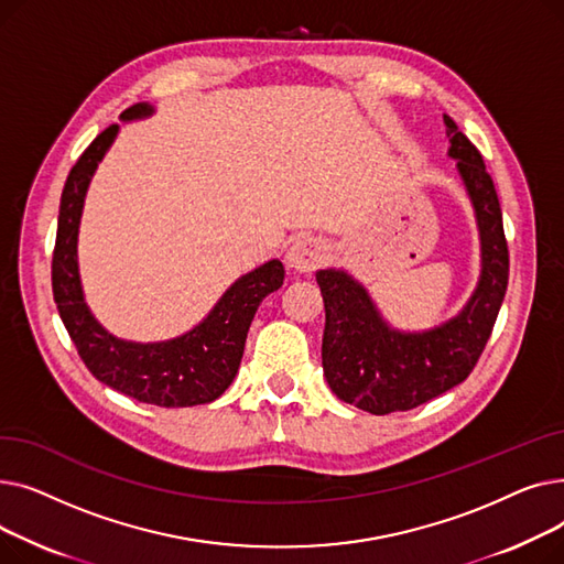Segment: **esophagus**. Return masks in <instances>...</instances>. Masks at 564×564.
<instances>
[{
	"mask_svg": "<svg viewBox=\"0 0 564 564\" xmlns=\"http://www.w3.org/2000/svg\"><path fill=\"white\" fill-rule=\"evenodd\" d=\"M324 260V245L315 237H300L285 253V264L292 272H313Z\"/></svg>",
	"mask_w": 564,
	"mask_h": 564,
	"instance_id": "34e87169",
	"label": "esophagus"
}]
</instances>
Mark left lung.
Instances as JSON below:
<instances>
[{"label": "left lung", "instance_id": "8db88e82", "mask_svg": "<svg viewBox=\"0 0 564 564\" xmlns=\"http://www.w3.org/2000/svg\"><path fill=\"white\" fill-rule=\"evenodd\" d=\"M448 158L476 215L480 279L464 308L425 332H402L381 315L361 281L345 270H317L324 302L322 368L338 400L375 416L421 406L462 383L476 368L508 290L510 256L500 203L482 155L443 113Z\"/></svg>", "mask_w": 564, "mask_h": 564}]
</instances>
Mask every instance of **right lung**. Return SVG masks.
I'll list each match as a JSON object with an SVG mask.
<instances>
[{
	"label": "right lung",
	"mask_w": 564,
	"mask_h": 564,
	"mask_svg": "<svg viewBox=\"0 0 564 564\" xmlns=\"http://www.w3.org/2000/svg\"><path fill=\"white\" fill-rule=\"evenodd\" d=\"M153 113V105L137 102L121 113V121H143ZM118 130L121 126H109L98 134L68 173L58 205L52 256V292L58 315L84 366L105 387L166 409L215 402L240 368L247 334L260 302L283 285L285 270L274 258L242 274L221 294L210 313L183 336L137 343L109 334L84 300L77 240L88 185Z\"/></svg>",
	"instance_id": "1"
}]
</instances>
